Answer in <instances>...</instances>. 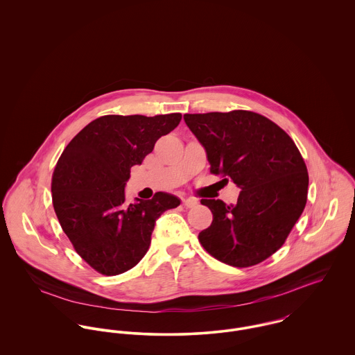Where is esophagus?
<instances>
[{"label":"esophagus","mask_w":355,"mask_h":355,"mask_svg":"<svg viewBox=\"0 0 355 355\" xmlns=\"http://www.w3.org/2000/svg\"><path fill=\"white\" fill-rule=\"evenodd\" d=\"M183 203L186 207H196L198 205V201L196 198H183Z\"/></svg>","instance_id":"1"}]
</instances>
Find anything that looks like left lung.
<instances>
[{
    "label": "left lung",
    "instance_id": "1",
    "mask_svg": "<svg viewBox=\"0 0 355 355\" xmlns=\"http://www.w3.org/2000/svg\"><path fill=\"white\" fill-rule=\"evenodd\" d=\"M184 121L210 172L242 190L231 205L201 200L213 213L198 236L203 249L238 268L266 259L283 246L306 205L309 175L298 148L277 124L249 110L184 114Z\"/></svg>",
    "mask_w": 355,
    "mask_h": 355
}]
</instances>
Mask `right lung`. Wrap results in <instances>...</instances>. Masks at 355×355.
<instances>
[{
	"instance_id": "obj_1",
	"label": "right lung",
	"mask_w": 355,
	"mask_h": 355,
	"mask_svg": "<svg viewBox=\"0 0 355 355\" xmlns=\"http://www.w3.org/2000/svg\"><path fill=\"white\" fill-rule=\"evenodd\" d=\"M182 120L180 113L102 116L87 124L64 149L51 180L53 207L76 253L92 268L114 276L134 268L148 253L154 224L176 196L125 201L131 168L141 165L158 138Z\"/></svg>"
}]
</instances>
